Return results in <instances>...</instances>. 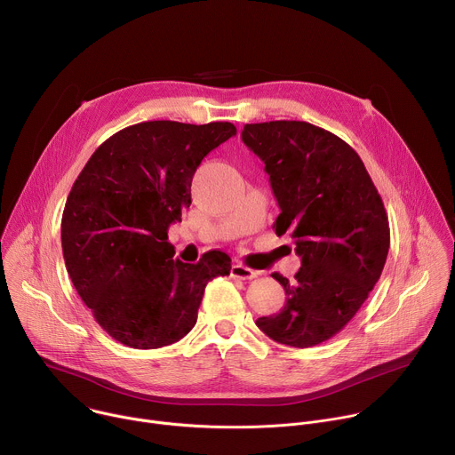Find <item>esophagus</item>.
I'll use <instances>...</instances> for the list:
<instances>
[{
    "mask_svg": "<svg viewBox=\"0 0 455 455\" xmlns=\"http://www.w3.org/2000/svg\"><path fill=\"white\" fill-rule=\"evenodd\" d=\"M230 275L235 276V278H241V280H251V278H255L259 275V271L250 269V267H246L243 264H232Z\"/></svg>",
    "mask_w": 455,
    "mask_h": 455,
    "instance_id": "1",
    "label": "esophagus"
}]
</instances>
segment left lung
<instances>
[{
	"mask_svg": "<svg viewBox=\"0 0 455 455\" xmlns=\"http://www.w3.org/2000/svg\"><path fill=\"white\" fill-rule=\"evenodd\" d=\"M243 142L264 163L287 234L301 259L292 280L275 273L285 306L255 323L273 341L309 348L336 336L380 278L389 250L382 198L361 157L306 121L244 124Z\"/></svg>",
	"mask_w": 455,
	"mask_h": 455,
	"instance_id": "8db88e82",
	"label": "left lung"
}]
</instances>
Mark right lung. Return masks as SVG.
Listing matches in <instances>:
<instances>
[{
	"label": "right lung",
	"mask_w": 455,
	"mask_h": 455,
	"mask_svg": "<svg viewBox=\"0 0 455 455\" xmlns=\"http://www.w3.org/2000/svg\"><path fill=\"white\" fill-rule=\"evenodd\" d=\"M235 132L227 121L132 124L108 137L75 180L60 227L66 269L116 341L139 350L177 343L196 323L207 282L230 273L221 251L198 264L173 259L168 228L189 209L204 157Z\"/></svg>",
	"instance_id": "right-lung-1"
}]
</instances>
